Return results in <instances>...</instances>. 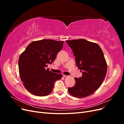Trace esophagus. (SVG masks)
Listing matches in <instances>:
<instances>
[{"label": "esophagus", "mask_w": 124, "mask_h": 124, "mask_svg": "<svg viewBox=\"0 0 124 124\" xmlns=\"http://www.w3.org/2000/svg\"><path fill=\"white\" fill-rule=\"evenodd\" d=\"M63 77H65V78H68V77H69L68 76H67V75H65V74H63Z\"/></svg>", "instance_id": "obj_1"}]
</instances>
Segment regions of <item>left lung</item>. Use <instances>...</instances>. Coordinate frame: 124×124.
Masks as SVG:
<instances>
[{
  "mask_svg": "<svg viewBox=\"0 0 124 124\" xmlns=\"http://www.w3.org/2000/svg\"><path fill=\"white\" fill-rule=\"evenodd\" d=\"M75 56L76 65L82 71L80 78H74L76 84L68 88L72 96L84 98L94 93L102 84L107 72V63L98 44L85 39L67 40Z\"/></svg>",
  "mask_w": 124,
  "mask_h": 124,
  "instance_id": "left-lung-1",
  "label": "left lung"
}]
</instances>
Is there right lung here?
<instances>
[{
	"mask_svg": "<svg viewBox=\"0 0 124 124\" xmlns=\"http://www.w3.org/2000/svg\"><path fill=\"white\" fill-rule=\"evenodd\" d=\"M64 41L43 39L32 41L18 59V70L25 88L37 96H46L53 91L54 82L62 75L48 70Z\"/></svg>",
	"mask_w": 124,
	"mask_h": 124,
	"instance_id": "obj_1",
	"label": "right lung"
}]
</instances>
